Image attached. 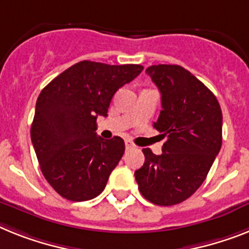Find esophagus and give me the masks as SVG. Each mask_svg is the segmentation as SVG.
Here are the masks:
<instances>
[{"mask_svg": "<svg viewBox=\"0 0 249 249\" xmlns=\"http://www.w3.org/2000/svg\"><path fill=\"white\" fill-rule=\"evenodd\" d=\"M125 148H126V149H133V148H134V144L131 143V142L126 141L125 142Z\"/></svg>", "mask_w": 249, "mask_h": 249, "instance_id": "esophagus-1", "label": "esophagus"}]
</instances>
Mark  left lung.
<instances>
[{
    "instance_id": "left-lung-1",
    "label": "left lung",
    "mask_w": 249,
    "mask_h": 249,
    "mask_svg": "<svg viewBox=\"0 0 249 249\" xmlns=\"http://www.w3.org/2000/svg\"><path fill=\"white\" fill-rule=\"evenodd\" d=\"M145 72L160 92L154 128L167 141L160 156L144 148L145 160L134 176L148 201L176 205L205 181L221 148L223 115L214 93L183 67L158 64Z\"/></svg>"
}]
</instances>
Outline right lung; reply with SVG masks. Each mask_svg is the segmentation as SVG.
<instances>
[{
  "label": "right lung",
  "mask_w": 249,
  "mask_h": 249,
  "mask_svg": "<svg viewBox=\"0 0 249 249\" xmlns=\"http://www.w3.org/2000/svg\"><path fill=\"white\" fill-rule=\"evenodd\" d=\"M143 71L139 64L82 60L47 85L36 100L31 142L49 185L71 201L99 196L124 154L120 137L96 134L97 116H107L112 96Z\"/></svg>",
  "instance_id": "1"
}]
</instances>
